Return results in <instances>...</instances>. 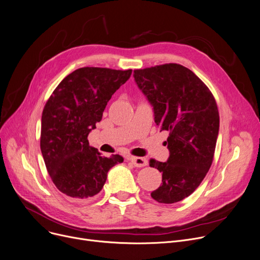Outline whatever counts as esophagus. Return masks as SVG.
<instances>
[{"label": "esophagus", "mask_w": 260, "mask_h": 260, "mask_svg": "<svg viewBox=\"0 0 260 260\" xmlns=\"http://www.w3.org/2000/svg\"><path fill=\"white\" fill-rule=\"evenodd\" d=\"M130 161L134 165L136 168H143L148 165V160L143 157H130Z\"/></svg>", "instance_id": "1"}]
</instances>
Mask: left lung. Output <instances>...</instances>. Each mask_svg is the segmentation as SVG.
<instances>
[{
    "mask_svg": "<svg viewBox=\"0 0 260 260\" xmlns=\"http://www.w3.org/2000/svg\"><path fill=\"white\" fill-rule=\"evenodd\" d=\"M138 87L153 105L155 123L169 131L167 162L150 159L162 173V184L151 197L173 204L191 194L213 161L219 115L215 99L205 83L187 68L166 63L134 70Z\"/></svg>",
    "mask_w": 260,
    "mask_h": 260,
    "instance_id": "8db88e82",
    "label": "left lung"
}]
</instances>
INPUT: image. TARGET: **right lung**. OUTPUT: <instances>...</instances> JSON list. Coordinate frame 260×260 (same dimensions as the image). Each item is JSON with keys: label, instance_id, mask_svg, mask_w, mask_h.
<instances>
[{"label": "right lung", "instance_id": "add662e5", "mask_svg": "<svg viewBox=\"0 0 260 260\" xmlns=\"http://www.w3.org/2000/svg\"><path fill=\"white\" fill-rule=\"evenodd\" d=\"M132 70L86 67L74 71L54 89L42 116L41 150L53 183L68 198L86 201L103 188L108 171L124 161L102 157L87 136L102 119L111 95Z\"/></svg>", "mask_w": 260, "mask_h": 260}]
</instances>
